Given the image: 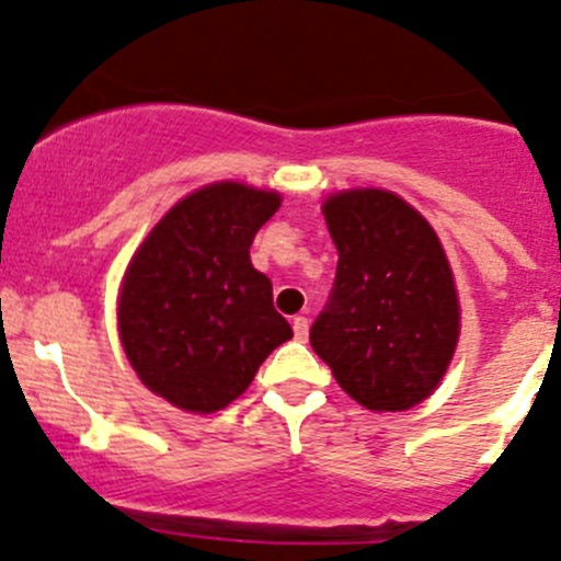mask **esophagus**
Returning <instances> with one entry per match:
<instances>
[{
  "instance_id": "34e87169",
  "label": "esophagus",
  "mask_w": 561,
  "mask_h": 561,
  "mask_svg": "<svg viewBox=\"0 0 561 561\" xmlns=\"http://www.w3.org/2000/svg\"><path fill=\"white\" fill-rule=\"evenodd\" d=\"M291 330H295L297 341H306L308 339V319L306 317H295V319H291Z\"/></svg>"
}]
</instances>
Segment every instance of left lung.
I'll return each instance as SVG.
<instances>
[{"label":"left lung","instance_id":"1","mask_svg":"<svg viewBox=\"0 0 561 561\" xmlns=\"http://www.w3.org/2000/svg\"><path fill=\"white\" fill-rule=\"evenodd\" d=\"M322 211L339 266L311 328L313 352L366 410H410L444 380L460 339L444 244L386 190L335 192Z\"/></svg>","mask_w":561,"mask_h":561}]
</instances>
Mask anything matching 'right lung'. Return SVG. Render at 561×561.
<instances>
[{"label":"right lung","instance_id":"1","mask_svg":"<svg viewBox=\"0 0 561 561\" xmlns=\"http://www.w3.org/2000/svg\"><path fill=\"white\" fill-rule=\"evenodd\" d=\"M280 206L270 190L217 181L153 226L131 259L117 330L142 386L190 413L242 397L291 328L272 306V284L250 264V244Z\"/></svg>","mask_w":561,"mask_h":561}]
</instances>
